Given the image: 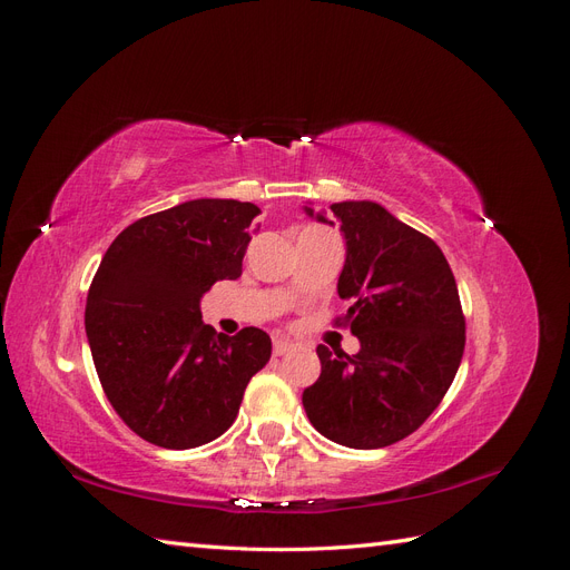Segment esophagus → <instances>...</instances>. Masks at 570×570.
<instances>
[{
    "label": "esophagus",
    "instance_id": "obj_1",
    "mask_svg": "<svg viewBox=\"0 0 570 570\" xmlns=\"http://www.w3.org/2000/svg\"><path fill=\"white\" fill-rule=\"evenodd\" d=\"M292 350H295V344L287 342L285 337H275V340H273V354H275V356H283V354H287V352H292Z\"/></svg>",
    "mask_w": 570,
    "mask_h": 570
}]
</instances>
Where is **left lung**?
Wrapping results in <instances>:
<instances>
[{"instance_id":"obj_1","label":"left lung","mask_w":570,"mask_h":570,"mask_svg":"<svg viewBox=\"0 0 570 570\" xmlns=\"http://www.w3.org/2000/svg\"><path fill=\"white\" fill-rule=\"evenodd\" d=\"M344 237L337 295L354 299L344 323L356 354L318 344V381L302 404L318 433L352 450H381L411 435L438 409L459 371L465 342L454 273L442 249L383 204H331ZM304 214L333 220L314 204Z\"/></svg>"}]
</instances>
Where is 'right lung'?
<instances>
[{"label": "right lung", "mask_w": 570, "mask_h": 570, "mask_svg": "<svg viewBox=\"0 0 570 570\" xmlns=\"http://www.w3.org/2000/svg\"><path fill=\"white\" fill-rule=\"evenodd\" d=\"M252 202L189 199L120 233L88 292L85 333L99 383L132 433L164 450H193L226 433L271 337H235L202 323L199 302L243 275ZM256 233V228H254Z\"/></svg>", "instance_id": "right-lung-1"}]
</instances>
